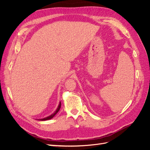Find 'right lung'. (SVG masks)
Wrapping results in <instances>:
<instances>
[{"mask_svg": "<svg viewBox=\"0 0 150 150\" xmlns=\"http://www.w3.org/2000/svg\"><path fill=\"white\" fill-rule=\"evenodd\" d=\"M61 102H59V105H58V106H57V109H56V110L54 111L52 115H51L50 116H47V117H44V118H42V119H38V120H39V121H46V120H51V119H52V117L55 116L57 113L59 112V110H60V108H61Z\"/></svg>", "mask_w": 150, "mask_h": 150, "instance_id": "1", "label": "right lung"}]
</instances>
